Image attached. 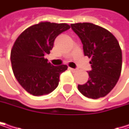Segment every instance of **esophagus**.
I'll use <instances>...</instances> for the list:
<instances>
[{"instance_id":"34e87169","label":"esophagus","mask_w":129,"mask_h":129,"mask_svg":"<svg viewBox=\"0 0 129 129\" xmlns=\"http://www.w3.org/2000/svg\"><path fill=\"white\" fill-rule=\"evenodd\" d=\"M69 70H71V71H76L77 69H74V68H69Z\"/></svg>"}]
</instances>
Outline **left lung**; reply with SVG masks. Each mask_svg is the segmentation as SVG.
Segmentation results:
<instances>
[{
  "label": "left lung",
  "instance_id": "left-lung-1",
  "mask_svg": "<svg viewBox=\"0 0 129 129\" xmlns=\"http://www.w3.org/2000/svg\"><path fill=\"white\" fill-rule=\"evenodd\" d=\"M80 37L84 55L91 58L89 79L78 85L84 96L97 99L107 95L116 86L122 70V50L116 38L105 28L92 23L71 24Z\"/></svg>",
  "mask_w": 129,
  "mask_h": 129
}]
</instances>
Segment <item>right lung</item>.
I'll use <instances>...</instances> for the list:
<instances>
[{"mask_svg":"<svg viewBox=\"0 0 129 129\" xmlns=\"http://www.w3.org/2000/svg\"><path fill=\"white\" fill-rule=\"evenodd\" d=\"M69 28L65 23L40 22L25 29L16 39L10 54L12 68L28 93L43 95L57 88L60 74L68 66H54L44 55L50 53L55 38Z\"/></svg>","mask_w":129,"mask_h":129,"instance_id":"1","label":"right lung"}]
</instances>
